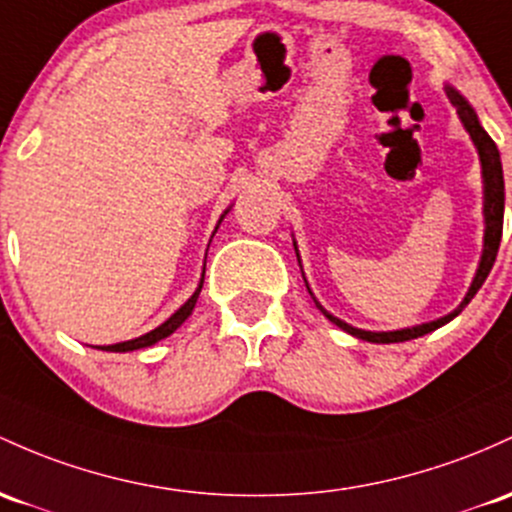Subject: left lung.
<instances>
[{"instance_id": "obj_1", "label": "left lung", "mask_w": 512, "mask_h": 512, "mask_svg": "<svg viewBox=\"0 0 512 512\" xmlns=\"http://www.w3.org/2000/svg\"><path fill=\"white\" fill-rule=\"evenodd\" d=\"M445 92H447V99L452 101L454 109H457V114H459V119H462L464 128L469 131L471 140H474L476 150H479V160H481V177H484V223H486V230H484V252H481L479 269H476V277H474V282H471L469 291H466L464 301L459 303V306L454 308L452 313H447V316H442L437 320H430V323L413 325V328H401V330H386V333H374V330L352 328L350 323L335 318L333 313L325 311V308L320 306L316 299H313L320 311H323V316L330 320V323H335L338 328L345 330V333L355 335V338H359V340L379 342V345H389V342H406V340L420 338V335H428V333H432V330L442 328V325L449 323V320L457 318L459 313H462V308L466 306V303L474 299L476 291H479L481 284L486 282V277H488V272H491L493 262H496L498 245H501V235H503V209H505V184H503L501 153H498L493 138L488 136V133L484 131V126L479 123V116H476V111L471 109L469 101H466L462 94L457 92V89L449 87V84H445ZM294 247H296V243H294ZM296 257H299V252H296ZM308 291H311V289H308Z\"/></svg>"}]
</instances>
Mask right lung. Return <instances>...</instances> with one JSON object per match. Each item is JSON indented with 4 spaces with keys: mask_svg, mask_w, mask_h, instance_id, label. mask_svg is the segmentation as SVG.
<instances>
[{
    "mask_svg": "<svg viewBox=\"0 0 512 512\" xmlns=\"http://www.w3.org/2000/svg\"><path fill=\"white\" fill-rule=\"evenodd\" d=\"M228 211H230V209H228ZM228 211H226V213H228ZM226 213H223V216H226ZM223 216H221V221H223ZM221 221H218V223H221ZM201 286H204V274H201V282H199V286H196L194 294L189 296L187 303H184V306H179L177 311H174L172 316L165 320V323L157 325L155 330H150V333L140 335V338H136V340L116 342V345H104V347H97V350H106V352H131V350H140V347L155 345V342H160L162 338H167V335H172L174 330H177L179 325L184 323V320L192 316V311H194V306H196V299H199V294H201Z\"/></svg>",
    "mask_w": 512,
    "mask_h": 512,
    "instance_id": "obj_1",
    "label": "right lung"
}]
</instances>
